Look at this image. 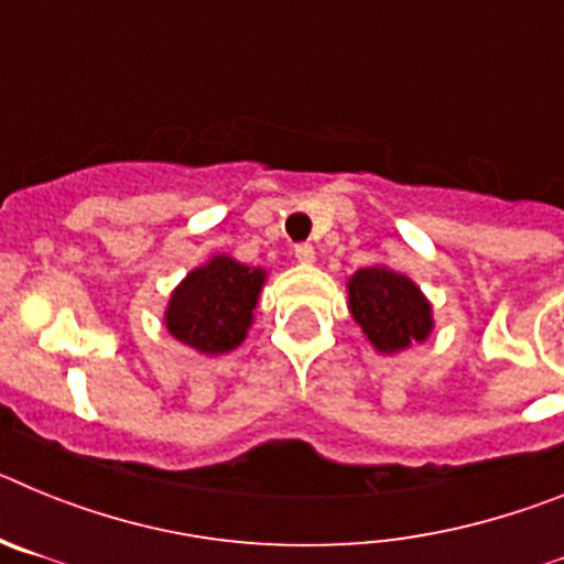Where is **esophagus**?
<instances>
[{
  "label": "esophagus",
  "mask_w": 564,
  "mask_h": 564,
  "mask_svg": "<svg viewBox=\"0 0 564 564\" xmlns=\"http://www.w3.org/2000/svg\"><path fill=\"white\" fill-rule=\"evenodd\" d=\"M293 253H296V259L302 265H313V262H316V251H313V246H307V242H299V246L293 248Z\"/></svg>",
  "instance_id": "1"
}]
</instances>
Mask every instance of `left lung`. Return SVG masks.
<instances>
[{
	"label": "left lung",
	"instance_id": "1",
	"mask_svg": "<svg viewBox=\"0 0 564 564\" xmlns=\"http://www.w3.org/2000/svg\"><path fill=\"white\" fill-rule=\"evenodd\" d=\"M347 299L356 325L383 356L421 344L435 330L430 299L410 276L387 265H370L347 279Z\"/></svg>",
	"mask_w": 564,
	"mask_h": 564
}]
</instances>
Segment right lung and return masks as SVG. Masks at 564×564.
Returning <instances> with one entry per match:
<instances>
[{"label": "right lung", "mask_w": 564, "mask_h": 564, "mask_svg": "<svg viewBox=\"0 0 564 564\" xmlns=\"http://www.w3.org/2000/svg\"><path fill=\"white\" fill-rule=\"evenodd\" d=\"M265 279V268L242 265L226 253H214L174 288L163 325L172 338L203 356L237 350L251 330Z\"/></svg>", "instance_id": "right-lung-1"}]
</instances>
